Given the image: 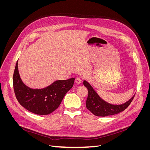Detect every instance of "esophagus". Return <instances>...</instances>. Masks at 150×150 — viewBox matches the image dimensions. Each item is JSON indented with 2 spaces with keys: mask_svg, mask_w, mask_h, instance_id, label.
<instances>
[{
  "mask_svg": "<svg viewBox=\"0 0 150 150\" xmlns=\"http://www.w3.org/2000/svg\"><path fill=\"white\" fill-rule=\"evenodd\" d=\"M75 82L77 84H80L81 83V79L80 78H77L75 79Z\"/></svg>",
  "mask_w": 150,
  "mask_h": 150,
  "instance_id": "obj_1",
  "label": "esophagus"
}]
</instances>
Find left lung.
<instances>
[{
	"instance_id": "obj_1",
	"label": "left lung",
	"mask_w": 150,
	"mask_h": 150,
	"mask_svg": "<svg viewBox=\"0 0 150 150\" xmlns=\"http://www.w3.org/2000/svg\"><path fill=\"white\" fill-rule=\"evenodd\" d=\"M83 84L85 87L87 88L88 91V96L86 102V108L93 115L97 116L104 117L114 115L121 111H123L129 106L135 96L134 94L129 101L124 104H119V105L111 104L104 101L103 99L99 97L98 93L95 91L92 86L87 81L84 80Z\"/></svg>"
}]
</instances>
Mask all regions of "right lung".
I'll return each instance as SVG.
<instances>
[{"label": "right lung", "instance_id": "right-lung-1", "mask_svg": "<svg viewBox=\"0 0 150 150\" xmlns=\"http://www.w3.org/2000/svg\"><path fill=\"white\" fill-rule=\"evenodd\" d=\"M75 79L57 80L43 89H32L22 82L17 61L13 75V86L17 101L26 110L39 115H46L59 106L67 91L72 88Z\"/></svg>", "mask_w": 150, "mask_h": 150}]
</instances>
